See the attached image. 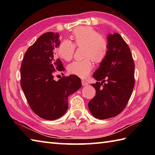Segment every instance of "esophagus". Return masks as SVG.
<instances>
[{
	"label": "esophagus",
	"mask_w": 155,
	"mask_h": 155,
	"mask_svg": "<svg viewBox=\"0 0 155 155\" xmlns=\"http://www.w3.org/2000/svg\"><path fill=\"white\" fill-rule=\"evenodd\" d=\"M81 83H82V85H83V87H84V86H87V85H88V84L87 82H86L85 81H81Z\"/></svg>",
	"instance_id": "34e87169"
}]
</instances>
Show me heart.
<instances>
[{"label":"heart","instance_id":"1","mask_svg":"<svg viewBox=\"0 0 155 155\" xmlns=\"http://www.w3.org/2000/svg\"><path fill=\"white\" fill-rule=\"evenodd\" d=\"M71 40L62 41L57 49L58 57L64 61L73 58L75 47H83V60L74 61L68 66L70 74L85 78L93 68V61L96 63L103 62L108 52V42L103 35L91 27H77L70 36Z\"/></svg>","mask_w":155,"mask_h":155}]
</instances>
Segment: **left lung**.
<instances>
[{"label":"left lung","mask_w":155,"mask_h":155,"mask_svg":"<svg viewBox=\"0 0 155 155\" xmlns=\"http://www.w3.org/2000/svg\"><path fill=\"white\" fill-rule=\"evenodd\" d=\"M107 40L108 54L93 74L97 82L91 84L96 95L88 104L91 113L98 119L120 114L126 107L134 86V63L128 45L117 32L108 35ZM106 80L107 83L104 84Z\"/></svg>","instance_id":"left-lung-1"}]
</instances>
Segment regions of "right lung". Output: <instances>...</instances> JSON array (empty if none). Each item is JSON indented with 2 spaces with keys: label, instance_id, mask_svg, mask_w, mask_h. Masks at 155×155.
I'll return each mask as SVG.
<instances>
[{
  "label": "right lung",
  "instance_id": "right-lung-1",
  "mask_svg": "<svg viewBox=\"0 0 155 155\" xmlns=\"http://www.w3.org/2000/svg\"><path fill=\"white\" fill-rule=\"evenodd\" d=\"M60 43L58 33L42 35L27 49L21 67V85L29 106L48 120L58 119L66 113L69 95L82 86L80 78L74 74L54 80L56 72L64 70L54 52Z\"/></svg>",
  "mask_w": 155,
  "mask_h": 155
}]
</instances>
